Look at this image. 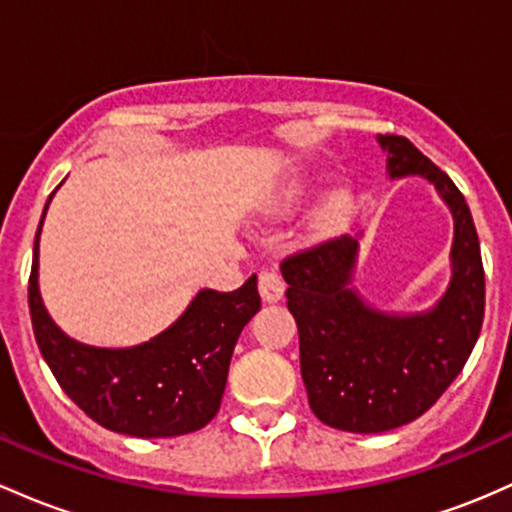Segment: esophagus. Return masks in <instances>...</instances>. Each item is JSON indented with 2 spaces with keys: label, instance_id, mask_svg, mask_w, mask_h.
<instances>
[{
  "label": "esophagus",
  "instance_id": "esophagus-1",
  "mask_svg": "<svg viewBox=\"0 0 512 512\" xmlns=\"http://www.w3.org/2000/svg\"><path fill=\"white\" fill-rule=\"evenodd\" d=\"M258 292H261L263 302H280L285 295V283L275 271L258 273Z\"/></svg>",
  "mask_w": 512,
  "mask_h": 512
}]
</instances>
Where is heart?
I'll return each instance as SVG.
<instances>
[{
	"mask_svg": "<svg viewBox=\"0 0 512 512\" xmlns=\"http://www.w3.org/2000/svg\"><path fill=\"white\" fill-rule=\"evenodd\" d=\"M350 210V195L346 191L333 193L324 205H321L317 217H314V227L319 229L321 234H331L336 229L343 227Z\"/></svg>",
	"mask_w": 512,
	"mask_h": 512,
	"instance_id": "obj_1",
	"label": "heart"
}]
</instances>
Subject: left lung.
<instances>
[{
    "instance_id": "8db88e82",
    "label": "left lung",
    "mask_w": 512,
    "mask_h": 512,
    "mask_svg": "<svg viewBox=\"0 0 512 512\" xmlns=\"http://www.w3.org/2000/svg\"><path fill=\"white\" fill-rule=\"evenodd\" d=\"M389 179L421 176L452 212V278L433 307L382 312L353 285L358 237H338L280 263L300 331L309 406L326 426L384 433L423 416L472 355L484 321V266L467 200L406 137L380 135Z\"/></svg>"
}]
</instances>
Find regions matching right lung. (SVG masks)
Masks as SVG:
<instances>
[{
    "instance_id": "1",
    "label": "right lung",
    "mask_w": 512,
    "mask_h": 512,
    "mask_svg": "<svg viewBox=\"0 0 512 512\" xmlns=\"http://www.w3.org/2000/svg\"><path fill=\"white\" fill-rule=\"evenodd\" d=\"M55 195V193H53ZM33 244L28 307L33 333L55 380L86 416L132 438H174L215 418L241 329L261 309L256 275L239 290H200L169 329L128 348L86 346L45 309L38 287L40 229Z\"/></svg>"
}]
</instances>
